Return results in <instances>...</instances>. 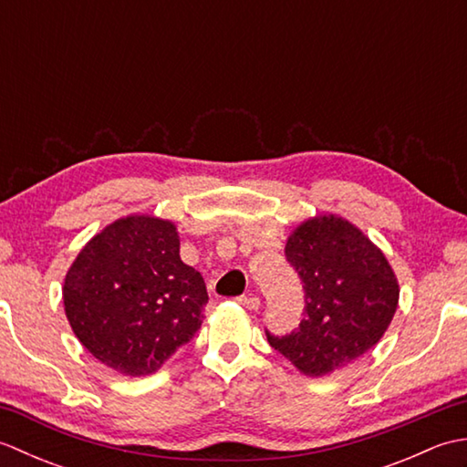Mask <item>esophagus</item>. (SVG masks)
Listing matches in <instances>:
<instances>
[{"label":"esophagus","instance_id":"1","mask_svg":"<svg viewBox=\"0 0 467 467\" xmlns=\"http://www.w3.org/2000/svg\"><path fill=\"white\" fill-rule=\"evenodd\" d=\"M236 303L243 305L244 309H249V311H256L261 306V299H259V296H254V295H243V296H239V299H236Z\"/></svg>","mask_w":467,"mask_h":467}]
</instances>
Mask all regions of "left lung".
Listing matches in <instances>:
<instances>
[{"instance_id": "left-lung-1", "label": "left lung", "mask_w": 467, "mask_h": 467, "mask_svg": "<svg viewBox=\"0 0 467 467\" xmlns=\"http://www.w3.org/2000/svg\"><path fill=\"white\" fill-rule=\"evenodd\" d=\"M285 254L303 283L305 313L291 333L265 331L271 347L311 377L375 347L398 309L400 285L359 228L341 216H315L289 236Z\"/></svg>"}]
</instances>
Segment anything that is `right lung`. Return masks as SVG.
<instances>
[{
	"mask_svg": "<svg viewBox=\"0 0 467 467\" xmlns=\"http://www.w3.org/2000/svg\"><path fill=\"white\" fill-rule=\"evenodd\" d=\"M178 251L172 223L126 216L76 256L64 281V306L98 361L124 375H150L201 329L206 285Z\"/></svg>",
	"mask_w": 467,
	"mask_h": 467,
	"instance_id": "1",
	"label": "right lung"
}]
</instances>
